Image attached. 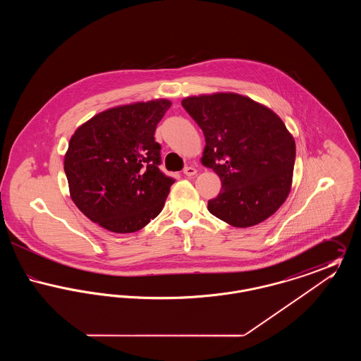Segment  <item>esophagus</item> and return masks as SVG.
<instances>
[{"instance_id":"1","label":"esophagus","mask_w":361,"mask_h":361,"mask_svg":"<svg viewBox=\"0 0 361 361\" xmlns=\"http://www.w3.org/2000/svg\"><path fill=\"white\" fill-rule=\"evenodd\" d=\"M196 173H197V171H196V168H195V166H187V168H184V174H185V176H188V177L195 176Z\"/></svg>"}]
</instances>
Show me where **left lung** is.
<instances>
[{"mask_svg": "<svg viewBox=\"0 0 361 361\" xmlns=\"http://www.w3.org/2000/svg\"><path fill=\"white\" fill-rule=\"evenodd\" d=\"M184 109L203 130L202 164L222 189L208 211L234 227L274 215L291 190L295 140L275 112L237 93L187 97Z\"/></svg>", "mask_w": 361, "mask_h": 361, "instance_id": "left-lung-1", "label": "left lung"}]
</instances>
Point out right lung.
Returning a JSON list of instances; mask_svg holds the SVG:
<instances>
[{"label": "right lung", "mask_w": 361, "mask_h": 361, "mask_svg": "<svg viewBox=\"0 0 361 361\" xmlns=\"http://www.w3.org/2000/svg\"><path fill=\"white\" fill-rule=\"evenodd\" d=\"M171 105L165 99L119 105L70 137V197L92 222L112 233H134L162 211L174 180L158 168L161 146L154 133Z\"/></svg>", "instance_id": "obj_1"}]
</instances>
